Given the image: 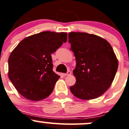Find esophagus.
I'll return each instance as SVG.
<instances>
[{
  "instance_id": "1",
  "label": "esophagus",
  "mask_w": 129,
  "mask_h": 129,
  "mask_svg": "<svg viewBox=\"0 0 129 129\" xmlns=\"http://www.w3.org/2000/svg\"><path fill=\"white\" fill-rule=\"evenodd\" d=\"M71 74V71H68L67 73H65V74H63V76H70Z\"/></svg>"
}]
</instances>
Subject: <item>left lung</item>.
Wrapping results in <instances>:
<instances>
[{"instance_id":"1","label":"left lung","mask_w":129,"mask_h":129,"mask_svg":"<svg viewBox=\"0 0 129 129\" xmlns=\"http://www.w3.org/2000/svg\"><path fill=\"white\" fill-rule=\"evenodd\" d=\"M71 50L76 57L72 93L82 100L95 99L107 90L114 80L118 61L106 40L86 33H69Z\"/></svg>"}]
</instances>
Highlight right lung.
I'll return each mask as SVG.
<instances>
[{
    "label": "right lung",
    "instance_id": "add662e5",
    "mask_svg": "<svg viewBox=\"0 0 129 129\" xmlns=\"http://www.w3.org/2000/svg\"><path fill=\"white\" fill-rule=\"evenodd\" d=\"M67 33L44 31L26 37L9 58V77L22 96L39 101L49 96L60 76L51 54L67 41Z\"/></svg>",
    "mask_w": 129,
    "mask_h": 129
}]
</instances>
